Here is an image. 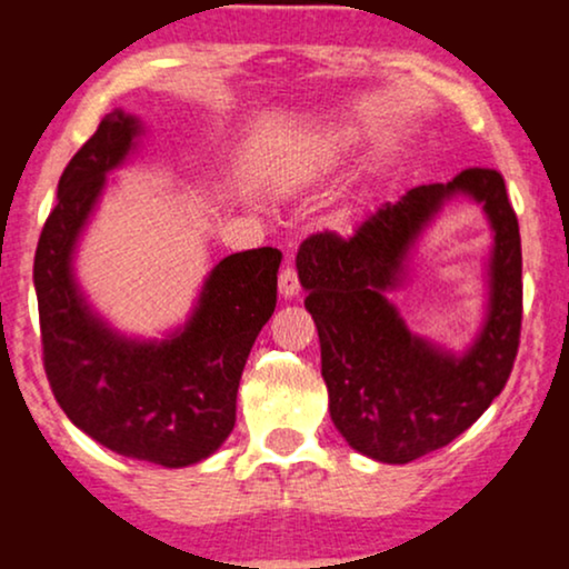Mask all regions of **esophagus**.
<instances>
[{
  "label": "esophagus",
  "mask_w": 569,
  "mask_h": 569,
  "mask_svg": "<svg viewBox=\"0 0 569 569\" xmlns=\"http://www.w3.org/2000/svg\"><path fill=\"white\" fill-rule=\"evenodd\" d=\"M278 291H280V297H283V299H293L299 293V278H297V270H293V267H286V270H280Z\"/></svg>",
  "instance_id": "34e87169"
}]
</instances>
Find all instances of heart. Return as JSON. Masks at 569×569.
Instances as JSON below:
<instances>
[{
	"label": "heart",
	"mask_w": 569,
	"mask_h": 569,
	"mask_svg": "<svg viewBox=\"0 0 569 569\" xmlns=\"http://www.w3.org/2000/svg\"><path fill=\"white\" fill-rule=\"evenodd\" d=\"M358 141V133L352 128H329L312 139V154H339L350 149Z\"/></svg>",
	"instance_id": "b5f03b06"
}]
</instances>
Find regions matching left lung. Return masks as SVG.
<instances>
[{
	"mask_svg": "<svg viewBox=\"0 0 569 569\" xmlns=\"http://www.w3.org/2000/svg\"><path fill=\"white\" fill-rule=\"evenodd\" d=\"M457 197L481 204L493 227L486 323L462 353L415 336L387 299L406 282L421 232ZM297 272L321 339L331 422L356 452L390 466L417 460L471 428L506 388L521 329V238L506 181L492 168L409 189L352 238L310 234Z\"/></svg>",
	"mask_w": 569,
	"mask_h": 569,
	"instance_id": "obj_1",
	"label": "left lung"
}]
</instances>
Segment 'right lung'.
I'll list each match as a JSON object with an SVG mask.
<instances>
[{"instance_id": "add662e5", "label": "right lung", "mask_w": 569, "mask_h": 569, "mask_svg": "<svg viewBox=\"0 0 569 569\" xmlns=\"http://www.w3.org/2000/svg\"><path fill=\"white\" fill-rule=\"evenodd\" d=\"M141 136L139 117L114 109L58 181L34 257L42 356L56 401L82 433L122 457L184 468L232 433L240 375L278 302L280 251L221 259L184 326L162 339L112 329L77 283L74 253L109 173L136 154Z\"/></svg>"}]
</instances>
